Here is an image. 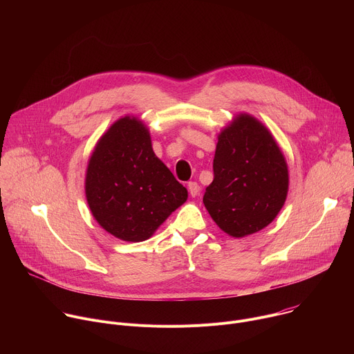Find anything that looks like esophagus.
<instances>
[{"label": "esophagus", "mask_w": 354, "mask_h": 354, "mask_svg": "<svg viewBox=\"0 0 354 354\" xmlns=\"http://www.w3.org/2000/svg\"><path fill=\"white\" fill-rule=\"evenodd\" d=\"M187 189H189V193L192 197H196L200 193V186L197 182H189Z\"/></svg>", "instance_id": "1"}]
</instances>
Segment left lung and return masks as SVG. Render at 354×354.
Wrapping results in <instances>:
<instances>
[{
	"label": "left lung",
	"instance_id": "obj_1",
	"mask_svg": "<svg viewBox=\"0 0 354 354\" xmlns=\"http://www.w3.org/2000/svg\"><path fill=\"white\" fill-rule=\"evenodd\" d=\"M214 179L203 203L216 224L242 238L268 227L288 192V169L270 131L254 116L241 113L218 136Z\"/></svg>",
	"mask_w": 354,
	"mask_h": 354
}]
</instances>
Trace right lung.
<instances>
[{"instance_id":"1","label":"right lung","mask_w":354,"mask_h":354,"mask_svg":"<svg viewBox=\"0 0 354 354\" xmlns=\"http://www.w3.org/2000/svg\"><path fill=\"white\" fill-rule=\"evenodd\" d=\"M85 194L99 225L129 242L148 239L187 198L186 187L154 154L148 129L130 116L96 142Z\"/></svg>"}]
</instances>
